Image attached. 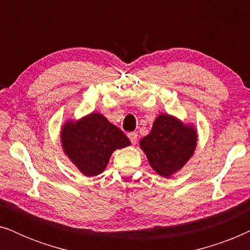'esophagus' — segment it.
<instances>
[{
  "mask_svg": "<svg viewBox=\"0 0 250 250\" xmlns=\"http://www.w3.org/2000/svg\"><path fill=\"white\" fill-rule=\"evenodd\" d=\"M127 136H128V139L131 140L132 145H135V143L138 142V133H135V132H131V133H128Z\"/></svg>",
  "mask_w": 250,
  "mask_h": 250,
  "instance_id": "esophagus-1",
  "label": "esophagus"
}]
</instances>
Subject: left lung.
<instances>
[{
	"mask_svg": "<svg viewBox=\"0 0 250 250\" xmlns=\"http://www.w3.org/2000/svg\"><path fill=\"white\" fill-rule=\"evenodd\" d=\"M197 129L168 114H160L151 132L140 141L150 166L163 177L179 172L193 156L197 146Z\"/></svg>",
	"mask_w": 250,
	"mask_h": 250,
	"instance_id": "obj_1",
	"label": "left lung"
}]
</instances>
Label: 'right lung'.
<instances>
[{
    "instance_id": "add662e5",
    "label": "right lung",
    "mask_w": 250,
    "mask_h": 250,
    "mask_svg": "<svg viewBox=\"0 0 250 250\" xmlns=\"http://www.w3.org/2000/svg\"><path fill=\"white\" fill-rule=\"evenodd\" d=\"M60 138L64 155L85 176L101 174L115 150L131 146L122 129L99 112H91L77 122L67 121Z\"/></svg>"
}]
</instances>
